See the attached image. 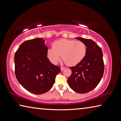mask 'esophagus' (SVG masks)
Wrapping results in <instances>:
<instances>
[{"label":"esophagus","mask_w":121,"mask_h":121,"mask_svg":"<svg viewBox=\"0 0 121 121\" xmlns=\"http://www.w3.org/2000/svg\"><path fill=\"white\" fill-rule=\"evenodd\" d=\"M65 69V67H61V71H63Z\"/></svg>","instance_id":"34e87169"}]
</instances>
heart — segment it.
<instances>
[{
	"label": "heart",
	"instance_id": "1",
	"mask_svg": "<svg viewBox=\"0 0 121 121\" xmlns=\"http://www.w3.org/2000/svg\"><path fill=\"white\" fill-rule=\"evenodd\" d=\"M86 53V46L80 40L61 39L53 44V48L48 51V56L51 62L56 63L62 56L67 65L73 66L84 58Z\"/></svg>",
	"mask_w": 121,
	"mask_h": 121
}]
</instances>
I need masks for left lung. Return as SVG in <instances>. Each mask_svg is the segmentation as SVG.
I'll list each match as a JSON object with an SVG mask.
<instances>
[{
  "label": "left lung",
  "mask_w": 121,
  "mask_h": 121,
  "mask_svg": "<svg viewBox=\"0 0 121 121\" xmlns=\"http://www.w3.org/2000/svg\"><path fill=\"white\" fill-rule=\"evenodd\" d=\"M84 43L86 53L82 60L74 67H69L72 73L68 79L69 86L79 93H85L97 87L104 73V62L101 48L90 39L76 38Z\"/></svg>",
  "instance_id": "8db88e82"
}]
</instances>
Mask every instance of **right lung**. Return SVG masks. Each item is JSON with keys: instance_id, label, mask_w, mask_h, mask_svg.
<instances>
[{"instance_id": "obj_1", "label": "right lung", "mask_w": 121, "mask_h": 121, "mask_svg": "<svg viewBox=\"0 0 121 121\" xmlns=\"http://www.w3.org/2000/svg\"><path fill=\"white\" fill-rule=\"evenodd\" d=\"M48 51L45 40L38 38L24 42L15 53L16 78L24 89L35 95L48 91L61 71L60 67L49 61Z\"/></svg>"}]
</instances>
